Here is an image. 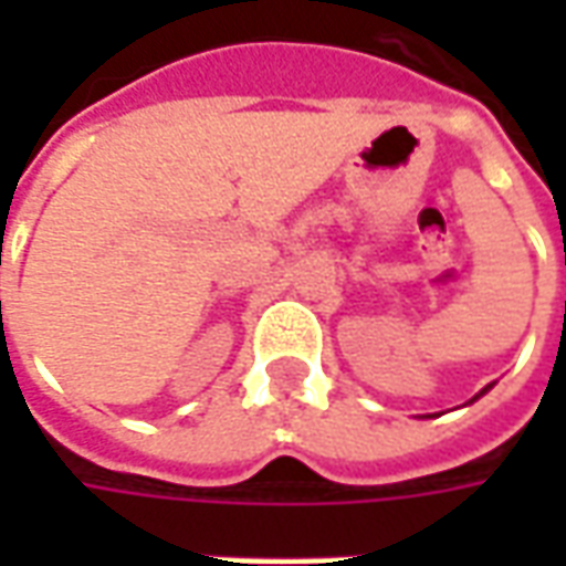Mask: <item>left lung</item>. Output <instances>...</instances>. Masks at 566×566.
Masks as SVG:
<instances>
[{"instance_id":"1","label":"left lung","mask_w":566,"mask_h":566,"mask_svg":"<svg viewBox=\"0 0 566 566\" xmlns=\"http://www.w3.org/2000/svg\"><path fill=\"white\" fill-rule=\"evenodd\" d=\"M482 394H485V391H482Z\"/></svg>"}]
</instances>
